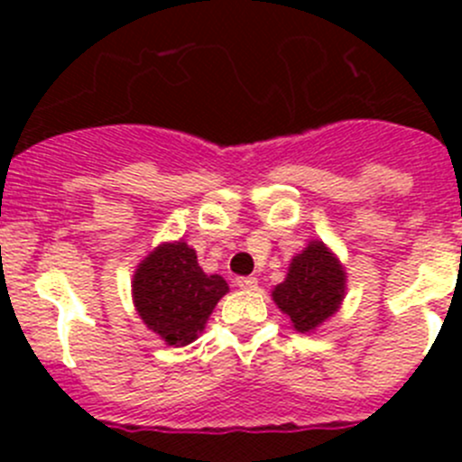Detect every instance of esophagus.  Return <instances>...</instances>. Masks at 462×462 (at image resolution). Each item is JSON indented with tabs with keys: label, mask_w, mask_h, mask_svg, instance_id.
<instances>
[{
	"label": "esophagus",
	"mask_w": 462,
	"mask_h": 462,
	"mask_svg": "<svg viewBox=\"0 0 462 462\" xmlns=\"http://www.w3.org/2000/svg\"><path fill=\"white\" fill-rule=\"evenodd\" d=\"M236 286H239L241 291H257L259 282L257 277H236Z\"/></svg>",
	"instance_id": "34e87169"
}]
</instances>
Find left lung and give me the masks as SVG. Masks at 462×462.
I'll use <instances>...</instances> for the list:
<instances>
[{"instance_id":"1","label":"left lung","mask_w":462,"mask_h":462,"mask_svg":"<svg viewBox=\"0 0 462 462\" xmlns=\"http://www.w3.org/2000/svg\"><path fill=\"white\" fill-rule=\"evenodd\" d=\"M346 295V270L324 241H309L288 263V274L273 288V300L292 328L313 333L333 318Z\"/></svg>"}]
</instances>
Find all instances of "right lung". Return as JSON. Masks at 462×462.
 <instances>
[{"mask_svg": "<svg viewBox=\"0 0 462 462\" xmlns=\"http://www.w3.org/2000/svg\"><path fill=\"white\" fill-rule=\"evenodd\" d=\"M227 291L221 274L203 273L197 250L185 241L156 245L132 279L136 313L170 346L192 344Z\"/></svg>", "mask_w": 462, "mask_h": 462, "instance_id": "1", "label": "right lung"}]
</instances>
